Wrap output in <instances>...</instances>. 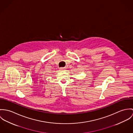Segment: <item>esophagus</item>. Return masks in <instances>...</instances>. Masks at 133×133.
Listing matches in <instances>:
<instances>
[{
  "instance_id": "obj_1",
  "label": "esophagus",
  "mask_w": 133,
  "mask_h": 133,
  "mask_svg": "<svg viewBox=\"0 0 133 133\" xmlns=\"http://www.w3.org/2000/svg\"><path fill=\"white\" fill-rule=\"evenodd\" d=\"M59 70L61 71H64L65 70V68L64 67H61V68H59Z\"/></svg>"
}]
</instances>
